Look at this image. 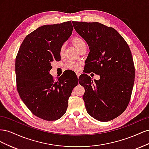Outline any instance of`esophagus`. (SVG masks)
I'll use <instances>...</instances> for the list:
<instances>
[{"label":"esophagus","instance_id":"obj_1","mask_svg":"<svg viewBox=\"0 0 149 149\" xmlns=\"http://www.w3.org/2000/svg\"><path fill=\"white\" fill-rule=\"evenodd\" d=\"M76 75H77V77L79 79V76H80V73H76Z\"/></svg>","mask_w":149,"mask_h":149}]
</instances>
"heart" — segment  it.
Instances as JSON below:
<instances>
[{"instance_id": "heart-1", "label": "heart", "mask_w": 149, "mask_h": 149, "mask_svg": "<svg viewBox=\"0 0 149 149\" xmlns=\"http://www.w3.org/2000/svg\"><path fill=\"white\" fill-rule=\"evenodd\" d=\"M71 43L73 44V45L78 49L79 52L81 49L83 48H86V43L84 40L80 38V37H74L73 39L71 40ZM64 49V46H63L61 48V53L63 52ZM67 66L70 69H73L74 70H77L79 68V65L76 63L75 62H70L68 63Z\"/></svg>"}]
</instances>
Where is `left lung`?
I'll return each instance as SVG.
<instances>
[{
    "instance_id": "left-lung-1",
    "label": "left lung",
    "mask_w": 149,
    "mask_h": 149,
    "mask_svg": "<svg viewBox=\"0 0 149 149\" xmlns=\"http://www.w3.org/2000/svg\"><path fill=\"white\" fill-rule=\"evenodd\" d=\"M72 23L89 46L85 66L100 76V79L94 81L86 74L80 78L79 84L85 89L83 98L86 109L99 121L111 120L125 110L131 96L135 78L131 52L113 28L99 22Z\"/></svg>"
}]
</instances>
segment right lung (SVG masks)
Segmentation results:
<instances>
[{
  "label": "right lung",
  "instance_id": "1",
  "mask_svg": "<svg viewBox=\"0 0 149 149\" xmlns=\"http://www.w3.org/2000/svg\"><path fill=\"white\" fill-rule=\"evenodd\" d=\"M73 29L71 21L40 26L25 38L16 57L18 93L28 109L44 120H56L65 114L78 83L67 78L68 73L56 81L49 74L52 63L61 60V48Z\"/></svg>",
  "mask_w": 149,
  "mask_h": 149
}]
</instances>
